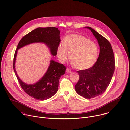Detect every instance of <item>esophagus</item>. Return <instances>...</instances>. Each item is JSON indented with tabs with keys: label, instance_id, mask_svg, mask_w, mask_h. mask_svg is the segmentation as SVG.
<instances>
[{
	"label": "esophagus",
	"instance_id": "obj_1",
	"mask_svg": "<svg viewBox=\"0 0 130 130\" xmlns=\"http://www.w3.org/2000/svg\"><path fill=\"white\" fill-rule=\"evenodd\" d=\"M66 72L67 73H70V72H71V70L70 69H69L68 68H67L66 70Z\"/></svg>",
	"mask_w": 130,
	"mask_h": 130
}]
</instances>
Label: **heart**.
<instances>
[{
  "instance_id": "b5f03b06",
  "label": "heart",
  "mask_w": 130,
  "mask_h": 130,
  "mask_svg": "<svg viewBox=\"0 0 130 130\" xmlns=\"http://www.w3.org/2000/svg\"><path fill=\"white\" fill-rule=\"evenodd\" d=\"M59 61L64 63L70 53V60L73 66L80 70L88 69L96 63L98 55L97 45L86 37L76 34L66 36L63 44L57 48Z\"/></svg>"
}]
</instances>
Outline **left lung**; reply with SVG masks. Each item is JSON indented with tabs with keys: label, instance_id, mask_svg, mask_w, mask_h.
<instances>
[{
	"label": "left lung",
	"instance_id": "left-lung-1",
	"mask_svg": "<svg viewBox=\"0 0 130 130\" xmlns=\"http://www.w3.org/2000/svg\"><path fill=\"white\" fill-rule=\"evenodd\" d=\"M84 28L90 30L97 40L100 52L93 66L77 71L80 79L75 85V90L80 96L90 99L102 95L109 85L114 72L115 60L108 41L92 28Z\"/></svg>",
	"mask_w": 130,
	"mask_h": 130
}]
</instances>
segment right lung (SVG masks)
<instances>
[{
  "mask_svg": "<svg viewBox=\"0 0 130 130\" xmlns=\"http://www.w3.org/2000/svg\"><path fill=\"white\" fill-rule=\"evenodd\" d=\"M60 31L55 27L38 28L24 36L18 43L14 58L13 68L21 87L29 96L35 99L45 100L54 96L58 90L59 80L64 75L66 67L63 64L51 60L43 77L36 83L28 84L18 76L15 69L17 50L33 43H43L49 48L50 54L55 56L61 42Z\"/></svg>",
  "mask_w": 130,
  "mask_h": 130,
  "instance_id": "obj_1",
  "label": "right lung"
}]
</instances>
